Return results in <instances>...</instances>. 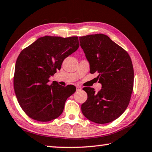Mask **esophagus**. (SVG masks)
I'll list each match as a JSON object with an SVG mask.
<instances>
[{"label": "esophagus", "mask_w": 152, "mask_h": 152, "mask_svg": "<svg viewBox=\"0 0 152 152\" xmlns=\"http://www.w3.org/2000/svg\"><path fill=\"white\" fill-rule=\"evenodd\" d=\"M76 91H80L82 89V87L80 86H76Z\"/></svg>", "instance_id": "1"}]
</instances>
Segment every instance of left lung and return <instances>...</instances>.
<instances>
[{
  "label": "left lung",
  "instance_id": "obj_1",
  "mask_svg": "<svg viewBox=\"0 0 152 152\" xmlns=\"http://www.w3.org/2000/svg\"><path fill=\"white\" fill-rule=\"evenodd\" d=\"M90 64V72L99 74L102 88L84 87L88 98L82 104L83 115L91 121L104 124L119 117L128 107L133 88L134 72L129 55L104 34L80 37Z\"/></svg>",
  "mask_w": 152,
  "mask_h": 152
}]
</instances>
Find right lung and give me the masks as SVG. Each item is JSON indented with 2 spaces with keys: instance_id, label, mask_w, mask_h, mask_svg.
I'll use <instances>...</instances> for the list:
<instances>
[{
  "instance_id": "obj_1",
  "label": "right lung",
  "mask_w": 152,
  "mask_h": 152,
  "mask_svg": "<svg viewBox=\"0 0 152 152\" xmlns=\"http://www.w3.org/2000/svg\"><path fill=\"white\" fill-rule=\"evenodd\" d=\"M79 48L77 36L46 35L23 49L15 64L13 85L21 109L31 119L48 122L62 113L67 99L76 91L73 85L48 84L60 70L64 59Z\"/></svg>"
}]
</instances>
